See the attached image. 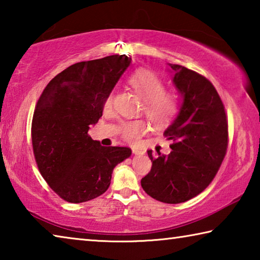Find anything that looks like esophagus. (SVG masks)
Instances as JSON below:
<instances>
[{"label": "esophagus", "instance_id": "1", "mask_svg": "<svg viewBox=\"0 0 260 260\" xmlns=\"http://www.w3.org/2000/svg\"><path fill=\"white\" fill-rule=\"evenodd\" d=\"M132 151H133L134 155H142L143 153V150H141V149H139V148H133L132 149Z\"/></svg>", "mask_w": 260, "mask_h": 260}]
</instances>
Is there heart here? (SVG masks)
Listing matches in <instances>:
<instances>
[{
	"label": "heart",
	"instance_id": "heart-1",
	"mask_svg": "<svg viewBox=\"0 0 260 260\" xmlns=\"http://www.w3.org/2000/svg\"><path fill=\"white\" fill-rule=\"evenodd\" d=\"M129 85L144 101L143 111L153 124L161 126L173 119L179 108L178 96L173 91L164 90V82L157 74L149 70H139L131 77ZM112 99L110 95L105 101V109L111 108ZM148 129L147 122L135 120L122 125L121 134L127 142L136 143Z\"/></svg>",
	"mask_w": 260,
	"mask_h": 260
}]
</instances>
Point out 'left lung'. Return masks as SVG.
<instances>
[{"instance_id": "obj_1", "label": "left lung", "mask_w": 260, "mask_h": 260, "mask_svg": "<svg viewBox=\"0 0 260 260\" xmlns=\"http://www.w3.org/2000/svg\"><path fill=\"white\" fill-rule=\"evenodd\" d=\"M169 67L180 95L177 117L164 132L172 151L155 156L148 150L152 167L141 186L152 199L178 204L199 195L215 177L226 155L228 127L212 83L181 65Z\"/></svg>"}]
</instances>
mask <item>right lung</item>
I'll return each mask as SVG.
<instances>
[{"label": "right lung", "mask_w": 260, "mask_h": 260, "mask_svg": "<svg viewBox=\"0 0 260 260\" xmlns=\"http://www.w3.org/2000/svg\"><path fill=\"white\" fill-rule=\"evenodd\" d=\"M131 63V57L112 55L73 64L48 83L38 101L32 121L35 160L52 190L70 203L107 191L114 167L132 155L129 148L103 147L88 135Z\"/></svg>", "instance_id": "add662e5"}]
</instances>
